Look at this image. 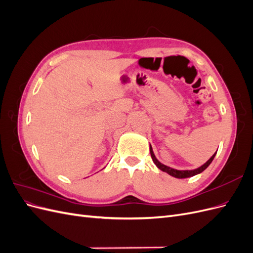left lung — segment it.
<instances>
[{
	"label": "left lung",
	"mask_w": 253,
	"mask_h": 253,
	"mask_svg": "<svg viewBox=\"0 0 253 253\" xmlns=\"http://www.w3.org/2000/svg\"><path fill=\"white\" fill-rule=\"evenodd\" d=\"M217 152V151H216ZM216 152L214 153V154L211 156V158L207 162L206 164H204L203 166H201L200 168H197V169H194V170H176V169H173V168H170L168 166H165L164 164L159 163L158 159L155 157L154 153H153V150H152V147L150 145V153H151V157L153 159V162H154V164L156 165V167L158 168V169H160L162 171L170 174L171 176H173V177H176V178H187V177H191V176H194L196 174H200L202 173L204 170H206L207 168L209 167V165L212 163L213 158L215 157L216 155Z\"/></svg>",
	"instance_id": "left-lung-1"
}]
</instances>
